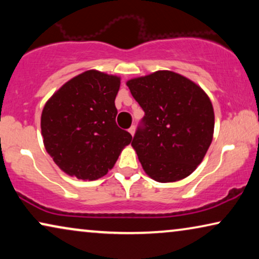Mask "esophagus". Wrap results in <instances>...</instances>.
I'll return each instance as SVG.
<instances>
[{
  "label": "esophagus",
  "instance_id": "1",
  "mask_svg": "<svg viewBox=\"0 0 259 259\" xmlns=\"http://www.w3.org/2000/svg\"><path fill=\"white\" fill-rule=\"evenodd\" d=\"M128 132L132 134V136H134V132H136V126H131L128 128Z\"/></svg>",
  "mask_w": 259,
  "mask_h": 259
}]
</instances>
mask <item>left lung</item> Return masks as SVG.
Wrapping results in <instances>:
<instances>
[{"instance_id":"1","label":"left lung","mask_w":259,"mask_h":259,"mask_svg":"<svg viewBox=\"0 0 259 259\" xmlns=\"http://www.w3.org/2000/svg\"><path fill=\"white\" fill-rule=\"evenodd\" d=\"M127 86L145 112L132 141L144 171L159 183L186 178L213 137L214 113L206 93L169 70L136 77Z\"/></svg>"}]
</instances>
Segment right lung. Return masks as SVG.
<instances>
[{"label":"right lung","mask_w":259,"mask_h":259,"mask_svg":"<svg viewBox=\"0 0 259 259\" xmlns=\"http://www.w3.org/2000/svg\"><path fill=\"white\" fill-rule=\"evenodd\" d=\"M120 77L87 70L66 82L45 105L46 151L67 175L95 180L107 175L132 136L115 122Z\"/></svg>","instance_id":"right-lung-1"}]
</instances>
